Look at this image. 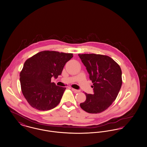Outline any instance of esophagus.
Segmentation results:
<instances>
[{"instance_id": "34e87169", "label": "esophagus", "mask_w": 147, "mask_h": 147, "mask_svg": "<svg viewBox=\"0 0 147 147\" xmlns=\"http://www.w3.org/2000/svg\"><path fill=\"white\" fill-rule=\"evenodd\" d=\"M72 91H73L74 92L76 93L80 92L81 91L80 90H76V89H74V88H72Z\"/></svg>"}]
</instances>
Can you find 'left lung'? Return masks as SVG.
I'll return each mask as SVG.
<instances>
[{
    "mask_svg": "<svg viewBox=\"0 0 147 147\" xmlns=\"http://www.w3.org/2000/svg\"><path fill=\"white\" fill-rule=\"evenodd\" d=\"M93 83L94 93L85 92L86 100L81 108L89 113H99L106 110L116 100L122 84L119 65L107 55L78 54Z\"/></svg>",
    "mask_w": 147,
    "mask_h": 147,
    "instance_id": "8db88e82",
    "label": "left lung"
}]
</instances>
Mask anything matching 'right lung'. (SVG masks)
Listing matches in <instances>:
<instances>
[{"instance_id":"add662e5","label":"right lung","mask_w":147,"mask_h":147,"mask_svg":"<svg viewBox=\"0 0 147 147\" xmlns=\"http://www.w3.org/2000/svg\"><path fill=\"white\" fill-rule=\"evenodd\" d=\"M72 57L70 53L43 51L26 60L20 73V81L22 92L32 107L48 111L59 105L66 87L51 82V77L57 78L60 75Z\"/></svg>"}]
</instances>
